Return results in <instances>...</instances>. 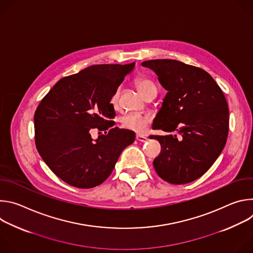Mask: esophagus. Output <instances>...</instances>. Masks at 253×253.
<instances>
[{"label":"esophagus","mask_w":253,"mask_h":253,"mask_svg":"<svg viewBox=\"0 0 253 253\" xmlns=\"http://www.w3.org/2000/svg\"><path fill=\"white\" fill-rule=\"evenodd\" d=\"M136 140H137L138 142L144 143V142H146L148 139H147V137H145V136H142V135L137 134V135H136Z\"/></svg>","instance_id":"34e87169"}]
</instances>
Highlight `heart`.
<instances>
[{
    "label": "heart",
    "instance_id": "heart-1",
    "mask_svg": "<svg viewBox=\"0 0 253 253\" xmlns=\"http://www.w3.org/2000/svg\"><path fill=\"white\" fill-rule=\"evenodd\" d=\"M135 85L144 96H146L151 91H157L156 85L153 83V81H151L148 78H144V77L137 78L135 80ZM119 96H120V90L116 89L110 99V103L113 107L118 106ZM151 121L152 119L148 115L139 114V113H130L121 118V125L126 130L133 131L137 134H143L146 132Z\"/></svg>",
    "mask_w": 253,
    "mask_h": 253
}]
</instances>
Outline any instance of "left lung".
Instances as JSON below:
<instances>
[{
  "mask_svg": "<svg viewBox=\"0 0 253 253\" xmlns=\"http://www.w3.org/2000/svg\"><path fill=\"white\" fill-rule=\"evenodd\" d=\"M167 90L154 129L174 135L153 136L161 145L154 159L156 173L171 184H185L201 177L223 150L229 129L225 96L201 68L177 60L144 61Z\"/></svg>",
  "mask_w": 253,
  "mask_h": 253,
  "instance_id": "1",
  "label": "left lung"
}]
</instances>
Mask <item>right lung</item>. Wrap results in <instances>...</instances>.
<instances>
[{
	"mask_svg": "<svg viewBox=\"0 0 253 253\" xmlns=\"http://www.w3.org/2000/svg\"><path fill=\"white\" fill-rule=\"evenodd\" d=\"M135 63L101 64L62 78L42 99L34 115L35 143L49 168L67 184L93 188L110 176L135 134L119 129L112 94ZM100 135L94 141L90 132Z\"/></svg>",
	"mask_w": 253,
	"mask_h": 253,
	"instance_id": "add662e5",
	"label": "right lung"
}]
</instances>
